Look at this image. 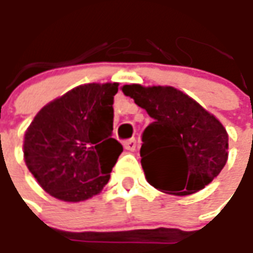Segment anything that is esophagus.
<instances>
[{
	"label": "esophagus",
	"mask_w": 253,
	"mask_h": 253,
	"mask_svg": "<svg viewBox=\"0 0 253 253\" xmlns=\"http://www.w3.org/2000/svg\"><path fill=\"white\" fill-rule=\"evenodd\" d=\"M124 148L126 149V151H131L133 152L135 149H136V141L132 138V139H128V141L124 142Z\"/></svg>",
	"instance_id": "1"
}]
</instances>
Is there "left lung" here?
Masks as SVG:
<instances>
[{
	"label": "left lung",
	"mask_w": 253,
	"mask_h": 253,
	"mask_svg": "<svg viewBox=\"0 0 253 253\" xmlns=\"http://www.w3.org/2000/svg\"><path fill=\"white\" fill-rule=\"evenodd\" d=\"M153 122L143 131L141 165L148 183L173 196L204 189L228 161V132L211 112L171 85L125 84Z\"/></svg>",
	"instance_id": "1"
}]
</instances>
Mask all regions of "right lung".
<instances>
[{
	"instance_id": "1",
	"label": "right lung",
	"mask_w": 253,
	"mask_h": 253,
	"mask_svg": "<svg viewBox=\"0 0 253 253\" xmlns=\"http://www.w3.org/2000/svg\"><path fill=\"white\" fill-rule=\"evenodd\" d=\"M118 83H88L47 102L24 135V161L52 197L80 203L101 193L122 145L111 138Z\"/></svg>"
}]
</instances>
